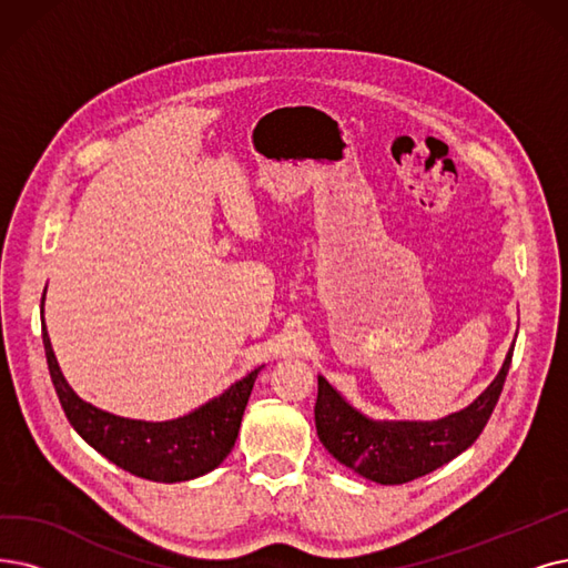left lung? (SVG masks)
<instances>
[{
	"label": "left lung",
	"instance_id": "obj_1",
	"mask_svg": "<svg viewBox=\"0 0 568 568\" xmlns=\"http://www.w3.org/2000/svg\"><path fill=\"white\" fill-rule=\"evenodd\" d=\"M513 361V347L489 387L459 413L436 422H377L339 396L320 375L314 405L316 436L331 455L366 480L403 485L436 470L468 449L491 417Z\"/></svg>",
	"mask_w": 568,
	"mask_h": 568
}]
</instances>
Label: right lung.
<instances>
[{
	"label": "right lung",
	"instance_id": "right-lung-1",
	"mask_svg": "<svg viewBox=\"0 0 568 568\" xmlns=\"http://www.w3.org/2000/svg\"><path fill=\"white\" fill-rule=\"evenodd\" d=\"M47 296V293H43ZM43 305V298H41ZM43 349L62 410L77 434L119 468L153 483H184L214 470L237 440L248 396L261 368L231 384L197 410L170 422L128 419L85 403L67 384L41 320Z\"/></svg>",
	"mask_w": 568,
	"mask_h": 568
}]
</instances>
